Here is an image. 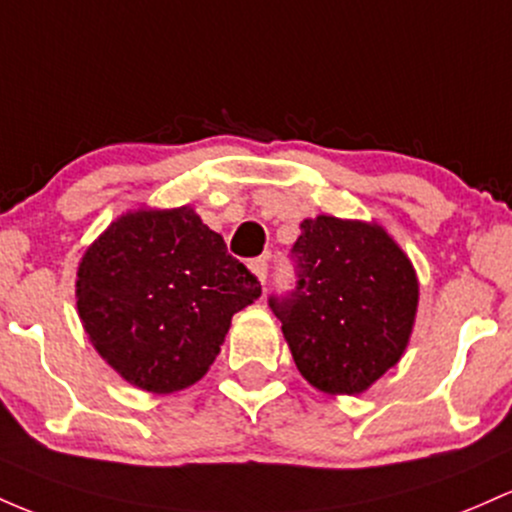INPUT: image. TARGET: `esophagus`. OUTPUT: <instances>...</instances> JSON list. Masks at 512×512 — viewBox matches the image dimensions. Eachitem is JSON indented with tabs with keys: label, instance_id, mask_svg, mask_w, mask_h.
<instances>
[{
	"label": "esophagus",
	"instance_id": "obj_1",
	"mask_svg": "<svg viewBox=\"0 0 512 512\" xmlns=\"http://www.w3.org/2000/svg\"><path fill=\"white\" fill-rule=\"evenodd\" d=\"M249 271L256 275L258 283H266V275H268V256H261V258H254V261L249 263Z\"/></svg>",
	"mask_w": 512,
	"mask_h": 512
}]
</instances>
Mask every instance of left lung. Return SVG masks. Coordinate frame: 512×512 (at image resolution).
Wrapping results in <instances>:
<instances>
[{"label": "left lung", "instance_id": "left-lung-1", "mask_svg": "<svg viewBox=\"0 0 512 512\" xmlns=\"http://www.w3.org/2000/svg\"><path fill=\"white\" fill-rule=\"evenodd\" d=\"M297 287L271 297L297 370L324 394H363L399 363L416 324L411 258L377 222L307 217Z\"/></svg>", "mask_w": 512, "mask_h": 512}]
</instances>
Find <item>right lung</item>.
I'll use <instances>...</instances> for the list:
<instances>
[{"instance_id":"right-lung-1","label":"right lung","mask_w":512,"mask_h":512,"mask_svg":"<svg viewBox=\"0 0 512 512\" xmlns=\"http://www.w3.org/2000/svg\"><path fill=\"white\" fill-rule=\"evenodd\" d=\"M74 287L96 353L152 394L198 382L234 314L261 297L258 280L191 205L123 212L84 251Z\"/></svg>"}]
</instances>
